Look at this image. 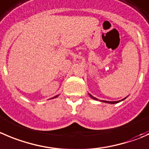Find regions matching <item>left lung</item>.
Here are the masks:
<instances>
[{
  "label": "left lung",
  "mask_w": 149,
  "mask_h": 149,
  "mask_svg": "<svg viewBox=\"0 0 149 149\" xmlns=\"http://www.w3.org/2000/svg\"><path fill=\"white\" fill-rule=\"evenodd\" d=\"M89 97H90L91 98H92V99L95 100H98L97 98L95 97H93L92 95H90V94H89ZM126 98H127V97H126L124 98V99L121 100H118V101H106V100H100V102H107V103H110V104H115V103H118V102H121V101L124 100L126 99Z\"/></svg>",
  "instance_id": "1"
}]
</instances>
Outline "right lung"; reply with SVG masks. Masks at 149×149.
<instances>
[{"mask_svg": "<svg viewBox=\"0 0 149 149\" xmlns=\"http://www.w3.org/2000/svg\"><path fill=\"white\" fill-rule=\"evenodd\" d=\"M59 95H56V96H54V97H52V98H55V97H58ZM52 98H51V99H52Z\"/></svg>", "mask_w": 149, "mask_h": 149, "instance_id": "right-lung-1", "label": "right lung"}]
</instances>
